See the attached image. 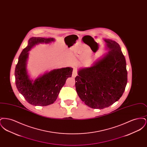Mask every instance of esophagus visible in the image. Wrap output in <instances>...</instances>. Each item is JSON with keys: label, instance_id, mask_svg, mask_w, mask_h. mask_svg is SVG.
I'll use <instances>...</instances> for the list:
<instances>
[{"label": "esophagus", "instance_id": "1", "mask_svg": "<svg viewBox=\"0 0 147 147\" xmlns=\"http://www.w3.org/2000/svg\"><path fill=\"white\" fill-rule=\"evenodd\" d=\"M77 76V70L76 68H74L72 72V77L73 78L76 77Z\"/></svg>", "mask_w": 147, "mask_h": 147}]
</instances>
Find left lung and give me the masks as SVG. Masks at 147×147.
<instances>
[{
	"label": "left lung",
	"instance_id": "obj_1",
	"mask_svg": "<svg viewBox=\"0 0 147 147\" xmlns=\"http://www.w3.org/2000/svg\"><path fill=\"white\" fill-rule=\"evenodd\" d=\"M104 41L109 52L90 67L80 69L75 78L78 96L92 109H104L118 101L127 83L126 59L119 43Z\"/></svg>",
	"mask_w": 147,
	"mask_h": 147
}]
</instances>
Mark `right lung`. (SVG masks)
Listing matches in <instances>:
<instances>
[{
	"label": "right lung",
	"instance_id": "right-lung-1",
	"mask_svg": "<svg viewBox=\"0 0 147 147\" xmlns=\"http://www.w3.org/2000/svg\"><path fill=\"white\" fill-rule=\"evenodd\" d=\"M53 38L31 37L28 46L21 52L15 70V84L19 92L31 105L45 106L52 104L57 99L67 78L71 77L73 68H62L51 70L34 81L29 78L26 70L28 51L38 43H49Z\"/></svg>",
	"mask_w": 147,
	"mask_h": 147
}]
</instances>
